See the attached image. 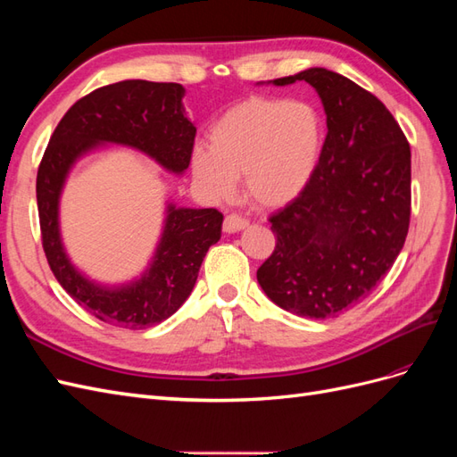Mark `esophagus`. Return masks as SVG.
Listing matches in <instances>:
<instances>
[{
  "mask_svg": "<svg viewBox=\"0 0 457 457\" xmlns=\"http://www.w3.org/2000/svg\"><path fill=\"white\" fill-rule=\"evenodd\" d=\"M245 227H247V219H245V217H242V215H238V213H228V215L225 217L223 230H225V232H228V234H232V232H238V230L245 228Z\"/></svg>",
  "mask_w": 457,
  "mask_h": 457,
  "instance_id": "obj_1",
  "label": "esophagus"
}]
</instances>
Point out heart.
Segmentation results:
<instances>
[{
    "label": "heart",
    "mask_w": 457,
    "mask_h": 457,
    "mask_svg": "<svg viewBox=\"0 0 457 457\" xmlns=\"http://www.w3.org/2000/svg\"><path fill=\"white\" fill-rule=\"evenodd\" d=\"M324 128L311 104L250 99L219 118L210 145L192 150V173L213 198H228L244 175L245 196L259 207H282L311 181Z\"/></svg>",
    "instance_id": "1"
}]
</instances>
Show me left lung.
Returning <instances> with one entry per match:
<instances>
[{
    "mask_svg": "<svg viewBox=\"0 0 457 457\" xmlns=\"http://www.w3.org/2000/svg\"><path fill=\"white\" fill-rule=\"evenodd\" d=\"M307 81L322 99L328 135L309 185L270 215L272 255L257 270L270 301L297 316H337L393 267L411 212L406 135L376 95L326 68L272 79Z\"/></svg>",
    "mask_w": 457,
    "mask_h": 457,
    "instance_id": "1",
    "label": "left lung"
}]
</instances>
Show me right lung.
Instances as JSON below:
<instances>
[{
  "label": "right lung",
  "instance_id": "1",
  "mask_svg": "<svg viewBox=\"0 0 457 457\" xmlns=\"http://www.w3.org/2000/svg\"><path fill=\"white\" fill-rule=\"evenodd\" d=\"M181 84L126 79L86 95L54 128L36 179L41 244L54 278L99 320L143 329L170 318L196 284L210 245L219 242L223 213L213 207L168 205L156 253L139 280L95 284L68 259L59 230V200L74 162L101 143L131 146L181 175L190 163L196 128L183 108Z\"/></svg>",
  "mask_w": 457,
  "mask_h": 457
}]
</instances>
